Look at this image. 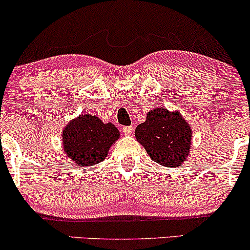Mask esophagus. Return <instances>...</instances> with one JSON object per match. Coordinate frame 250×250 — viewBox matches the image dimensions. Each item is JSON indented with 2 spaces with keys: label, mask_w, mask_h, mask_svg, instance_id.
Segmentation results:
<instances>
[{
  "label": "esophagus",
  "mask_w": 250,
  "mask_h": 250,
  "mask_svg": "<svg viewBox=\"0 0 250 250\" xmlns=\"http://www.w3.org/2000/svg\"><path fill=\"white\" fill-rule=\"evenodd\" d=\"M122 133L125 134V135H128V136H130V135L134 133V127H133V125H128V127H123Z\"/></svg>",
  "instance_id": "34e87169"
}]
</instances>
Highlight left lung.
<instances>
[{"label":"left lung","instance_id":"obj_1","mask_svg":"<svg viewBox=\"0 0 250 250\" xmlns=\"http://www.w3.org/2000/svg\"><path fill=\"white\" fill-rule=\"evenodd\" d=\"M135 137L152 161L167 167H178L190 154L192 129L182 114L157 107L135 129Z\"/></svg>","mask_w":250,"mask_h":250}]
</instances>
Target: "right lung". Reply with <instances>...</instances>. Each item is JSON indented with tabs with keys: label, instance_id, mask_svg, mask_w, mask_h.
I'll use <instances>...</instances> for the list:
<instances>
[{
	"label": "right lung",
	"instance_id": "1",
	"mask_svg": "<svg viewBox=\"0 0 250 250\" xmlns=\"http://www.w3.org/2000/svg\"><path fill=\"white\" fill-rule=\"evenodd\" d=\"M119 137V129L113 123H104L99 117L83 114L62 129V149L73 163L91 167L106 159Z\"/></svg>",
	"mask_w": 250,
	"mask_h": 250
}]
</instances>
